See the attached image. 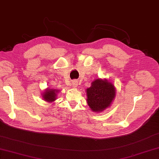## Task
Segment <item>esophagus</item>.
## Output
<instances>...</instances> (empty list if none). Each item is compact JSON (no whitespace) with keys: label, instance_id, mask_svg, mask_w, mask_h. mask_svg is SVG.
<instances>
[{"label":"esophagus","instance_id":"obj_1","mask_svg":"<svg viewBox=\"0 0 159 159\" xmlns=\"http://www.w3.org/2000/svg\"><path fill=\"white\" fill-rule=\"evenodd\" d=\"M72 85H73V87L76 88L77 85H78V83H77V80H73V82H72Z\"/></svg>","mask_w":159,"mask_h":159}]
</instances>
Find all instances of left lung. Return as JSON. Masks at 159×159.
Returning a JSON list of instances; mask_svg holds the SVG:
<instances>
[{"label":"left lung","instance_id":"obj_1","mask_svg":"<svg viewBox=\"0 0 159 159\" xmlns=\"http://www.w3.org/2000/svg\"><path fill=\"white\" fill-rule=\"evenodd\" d=\"M86 93L90 108L93 111L100 112L109 107L115 98L116 90L111 82L98 79L92 82Z\"/></svg>","mask_w":159,"mask_h":159}]
</instances>
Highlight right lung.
<instances>
[{
  "label": "right lung",
  "instance_id": "add662e5",
  "mask_svg": "<svg viewBox=\"0 0 159 159\" xmlns=\"http://www.w3.org/2000/svg\"><path fill=\"white\" fill-rule=\"evenodd\" d=\"M58 92L56 89H48L43 95V98L45 101L53 102L56 100L57 93Z\"/></svg>",
  "mask_w": 159,
  "mask_h": 159
}]
</instances>
